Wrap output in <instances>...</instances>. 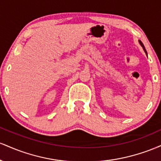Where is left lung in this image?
Segmentation results:
<instances>
[{
  "label": "left lung",
  "instance_id": "1",
  "mask_svg": "<svg viewBox=\"0 0 161 161\" xmlns=\"http://www.w3.org/2000/svg\"><path fill=\"white\" fill-rule=\"evenodd\" d=\"M138 42H139V44H140V45H141L142 47H143V50H144V51H145V53H146V55H147V51H146V50H145V46H144L143 44H142V42L141 41H140V40H138Z\"/></svg>",
  "mask_w": 161,
  "mask_h": 161
}]
</instances>
